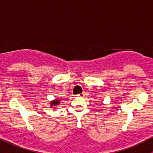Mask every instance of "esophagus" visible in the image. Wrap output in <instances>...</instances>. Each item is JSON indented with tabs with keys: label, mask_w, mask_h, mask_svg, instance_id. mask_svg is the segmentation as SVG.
<instances>
[{
	"label": "esophagus",
	"mask_w": 153,
	"mask_h": 153,
	"mask_svg": "<svg viewBox=\"0 0 153 153\" xmlns=\"http://www.w3.org/2000/svg\"><path fill=\"white\" fill-rule=\"evenodd\" d=\"M84 95H85V93L84 92H82V93L79 94V95H78V96L79 97H84Z\"/></svg>",
	"instance_id": "esophagus-1"
}]
</instances>
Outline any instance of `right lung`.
I'll return each instance as SVG.
<instances>
[{"instance_id":"1","label":"right lung","mask_w":153,"mask_h":153,"mask_svg":"<svg viewBox=\"0 0 153 153\" xmlns=\"http://www.w3.org/2000/svg\"><path fill=\"white\" fill-rule=\"evenodd\" d=\"M60 104H61V101H60L58 98H55V99L50 101L49 106H50V107L52 108V109H55V108L57 107V106L60 105Z\"/></svg>"}]
</instances>
